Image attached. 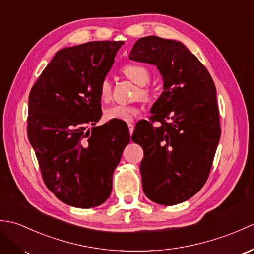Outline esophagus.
<instances>
[{
	"instance_id": "1",
	"label": "esophagus",
	"mask_w": 254,
	"mask_h": 254,
	"mask_svg": "<svg viewBox=\"0 0 254 254\" xmlns=\"http://www.w3.org/2000/svg\"><path fill=\"white\" fill-rule=\"evenodd\" d=\"M127 127H128V131H130V134L132 135V133L134 131V124L133 123H127Z\"/></svg>"
}]
</instances>
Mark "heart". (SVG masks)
<instances>
[{
  "instance_id": "b5f03b06",
  "label": "heart",
  "mask_w": 254,
  "mask_h": 254,
  "mask_svg": "<svg viewBox=\"0 0 254 254\" xmlns=\"http://www.w3.org/2000/svg\"><path fill=\"white\" fill-rule=\"evenodd\" d=\"M123 73L126 76L132 80L134 84L138 86H145L148 84L150 79V74L148 69L139 65V64H128L124 66ZM139 95L143 98H147V90L143 88L139 89ZM99 97L102 101H109L111 99V84L109 79H102L99 86ZM139 113V108L136 106H127V105H113L107 108L104 112L105 119L107 121H124L128 122L134 120Z\"/></svg>"
}]
</instances>
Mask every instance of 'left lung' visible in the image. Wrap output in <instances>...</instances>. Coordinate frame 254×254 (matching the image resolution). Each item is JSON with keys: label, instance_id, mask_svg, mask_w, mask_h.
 <instances>
[{"label": "left lung", "instance_id": "8db88e82", "mask_svg": "<svg viewBox=\"0 0 254 254\" xmlns=\"http://www.w3.org/2000/svg\"><path fill=\"white\" fill-rule=\"evenodd\" d=\"M128 59L155 65L163 77L152 120L139 121L132 135L144 150L143 191L157 204L182 203L201 190L212 168L220 138L216 87L206 67L178 40L143 37Z\"/></svg>", "mask_w": 254, "mask_h": 254}]
</instances>
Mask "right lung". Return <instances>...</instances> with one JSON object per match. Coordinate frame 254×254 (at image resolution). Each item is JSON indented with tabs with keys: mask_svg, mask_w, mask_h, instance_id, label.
<instances>
[{
	"mask_svg": "<svg viewBox=\"0 0 254 254\" xmlns=\"http://www.w3.org/2000/svg\"><path fill=\"white\" fill-rule=\"evenodd\" d=\"M124 41H91L59 50L29 95L28 134L46 186L69 206L90 208L110 196L130 132L101 118L99 86Z\"/></svg>",
	"mask_w": 254,
	"mask_h": 254,
	"instance_id": "1",
	"label": "right lung"
}]
</instances>
